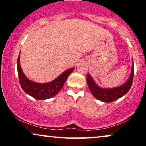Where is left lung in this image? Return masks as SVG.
Instances as JSON below:
<instances>
[{"label": "left lung", "mask_w": 146, "mask_h": 146, "mask_svg": "<svg viewBox=\"0 0 146 146\" xmlns=\"http://www.w3.org/2000/svg\"><path fill=\"white\" fill-rule=\"evenodd\" d=\"M133 78H134V62H132V72H131L129 79L127 80L125 84L119 87L106 89L101 88L97 85L89 74H88L86 80H87L89 88H90L93 96L97 99L103 101V102L109 103L113 102V101L124 96L130 90L133 82Z\"/></svg>", "instance_id": "8db88e82"}]
</instances>
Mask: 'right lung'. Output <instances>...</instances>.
<instances>
[{
    "instance_id": "1",
    "label": "right lung",
    "mask_w": 146,
    "mask_h": 146,
    "mask_svg": "<svg viewBox=\"0 0 146 146\" xmlns=\"http://www.w3.org/2000/svg\"><path fill=\"white\" fill-rule=\"evenodd\" d=\"M74 70V68H72L66 70L52 82L45 84L36 83L29 80L25 76L20 64V54L18 55V74L21 87L26 94L39 100L49 99L56 96Z\"/></svg>"
}]
</instances>
